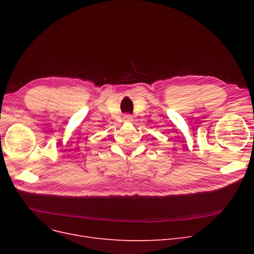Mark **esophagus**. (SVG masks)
<instances>
[{"mask_svg": "<svg viewBox=\"0 0 254 254\" xmlns=\"http://www.w3.org/2000/svg\"><path fill=\"white\" fill-rule=\"evenodd\" d=\"M124 117H125L126 120H131V115L130 114H126Z\"/></svg>", "mask_w": 254, "mask_h": 254, "instance_id": "1", "label": "esophagus"}]
</instances>
